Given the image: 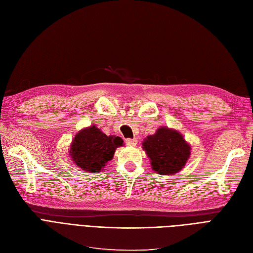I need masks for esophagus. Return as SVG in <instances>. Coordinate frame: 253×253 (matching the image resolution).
Masks as SVG:
<instances>
[{"instance_id":"esophagus-1","label":"esophagus","mask_w":253,"mask_h":253,"mask_svg":"<svg viewBox=\"0 0 253 253\" xmlns=\"http://www.w3.org/2000/svg\"><path fill=\"white\" fill-rule=\"evenodd\" d=\"M125 143L129 146H135L137 144V138H126Z\"/></svg>"}]
</instances>
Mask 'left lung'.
Listing matches in <instances>:
<instances>
[{
    "mask_svg": "<svg viewBox=\"0 0 253 253\" xmlns=\"http://www.w3.org/2000/svg\"><path fill=\"white\" fill-rule=\"evenodd\" d=\"M143 146L150 158L152 169L161 175L179 172L191 154V148L183 136L167 127H162L155 134L148 136Z\"/></svg>",
    "mask_w": 253,
    "mask_h": 253,
    "instance_id": "1",
    "label": "left lung"
}]
</instances>
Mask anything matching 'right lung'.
Listing matches in <instances>:
<instances>
[{
	"instance_id": "1",
	"label": "right lung",
	"mask_w": 253,
	"mask_h": 253,
	"mask_svg": "<svg viewBox=\"0 0 253 253\" xmlns=\"http://www.w3.org/2000/svg\"><path fill=\"white\" fill-rule=\"evenodd\" d=\"M120 146H123V139L121 137L107 136L100 129L91 126L76 134L70 153L73 162L82 170L100 172Z\"/></svg>"
}]
</instances>
